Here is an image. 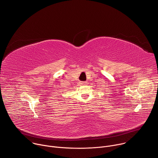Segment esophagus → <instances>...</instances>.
Listing matches in <instances>:
<instances>
[{
    "mask_svg": "<svg viewBox=\"0 0 158 158\" xmlns=\"http://www.w3.org/2000/svg\"><path fill=\"white\" fill-rule=\"evenodd\" d=\"M80 84L81 85H86L87 84V82H86V81H81V82H80Z\"/></svg>",
    "mask_w": 158,
    "mask_h": 158,
    "instance_id": "34e87169",
    "label": "esophagus"
}]
</instances>
